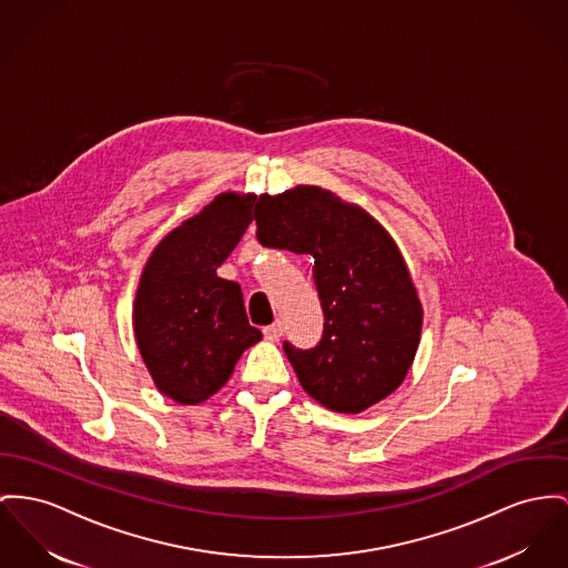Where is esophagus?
<instances>
[{
  "mask_svg": "<svg viewBox=\"0 0 568 568\" xmlns=\"http://www.w3.org/2000/svg\"><path fill=\"white\" fill-rule=\"evenodd\" d=\"M282 332H284V327H282V323L280 321H275L273 325H268L263 329V334H265L266 341L277 342L282 338Z\"/></svg>",
  "mask_w": 568,
  "mask_h": 568,
  "instance_id": "1",
  "label": "esophagus"
}]
</instances>
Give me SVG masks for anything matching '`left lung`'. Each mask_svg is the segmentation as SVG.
<instances>
[{
  "instance_id": "1",
  "label": "left lung",
  "mask_w": 568,
  "mask_h": 568,
  "mask_svg": "<svg viewBox=\"0 0 568 568\" xmlns=\"http://www.w3.org/2000/svg\"><path fill=\"white\" fill-rule=\"evenodd\" d=\"M254 220L261 245L314 258L323 338L314 348L284 342L303 389L338 414H362L389 396L407 377L422 334V303L389 232L314 185L261 195Z\"/></svg>"
}]
</instances>
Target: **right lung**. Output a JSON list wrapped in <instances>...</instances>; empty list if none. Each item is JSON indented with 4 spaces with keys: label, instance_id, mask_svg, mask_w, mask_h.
<instances>
[{
    "label": "right lung",
    "instance_id": "1",
    "mask_svg": "<svg viewBox=\"0 0 568 568\" xmlns=\"http://www.w3.org/2000/svg\"><path fill=\"white\" fill-rule=\"evenodd\" d=\"M254 200L220 193L174 227L142 271L133 305L138 348L156 389L181 405L222 389L243 351L263 338L247 321L241 286L217 275L252 222Z\"/></svg>",
    "mask_w": 568,
    "mask_h": 568
}]
</instances>
